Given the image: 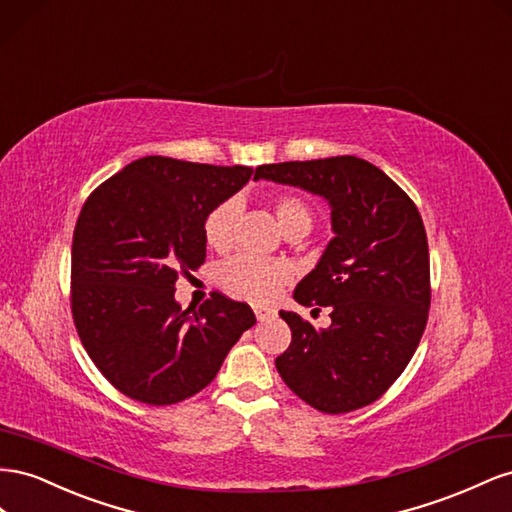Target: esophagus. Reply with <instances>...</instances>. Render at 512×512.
Returning a JSON list of instances; mask_svg holds the SVG:
<instances>
[{
    "mask_svg": "<svg viewBox=\"0 0 512 512\" xmlns=\"http://www.w3.org/2000/svg\"><path fill=\"white\" fill-rule=\"evenodd\" d=\"M253 311H255V315H257V319H259V321L270 319V317H274V315H276V311H274V309H270V306H261V304H253Z\"/></svg>",
    "mask_w": 512,
    "mask_h": 512,
    "instance_id": "34e87169",
    "label": "esophagus"
}]
</instances>
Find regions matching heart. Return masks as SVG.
<instances>
[{"mask_svg":"<svg viewBox=\"0 0 512 512\" xmlns=\"http://www.w3.org/2000/svg\"><path fill=\"white\" fill-rule=\"evenodd\" d=\"M240 206L236 199L218 203L203 221V238L210 248L223 251L231 244L233 225H236ZM274 212L285 233L298 227L313 225V210L309 203L296 195H279L274 199ZM216 279L231 294L253 302H266L279 294L283 283L289 279V268L281 261H268L255 255H236L225 259L216 270Z\"/></svg>","mask_w":512,"mask_h":512,"instance_id":"heart-1","label":"heart"}]
</instances>
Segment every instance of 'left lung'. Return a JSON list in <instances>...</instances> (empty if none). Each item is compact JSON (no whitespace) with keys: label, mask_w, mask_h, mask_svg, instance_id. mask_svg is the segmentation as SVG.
I'll return each instance as SVG.
<instances>
[{"label":"left lung","mask_w":512,"mask_h":512,"mask_svg":"<svg viewBox=\"0 0 512 512\" xmlns=\"http://www.w3.org/2000/svg\"><path fill=\"white\" fill-rule=\"evenodd\" d=\"M259 178L324 197L334 231L294 291L304 306H330L332 324L315 330L281 311L291 343L276 371L319 412L371 405L405 371L427 326L431 274L420 212L382 169L356 156L261 165Z\"/></svg>","instance_id":"obj_1"}]
</instances>
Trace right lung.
Segmentation results:
<instances>
[{
	"instance_id": "right-lung-1",
	"label": "right lung",
	"mask_w": 512,
	"mask_h": 512,
	"mask_svg": "<svg viewBox=\"0 0 512 512\" xmlns=\"http://www.w3.org/2000/svg\"><path fill=\"white\" fill-rule=\"evenodd\" d=\"M251 175L242 165L145 156L83 203L72 233V319L87 356L126 397H193L255 324L251 306L218 291L199 311L173 298L178 276L206 261V216Z\"/></svg>"
}]
</instances>
